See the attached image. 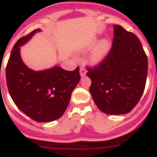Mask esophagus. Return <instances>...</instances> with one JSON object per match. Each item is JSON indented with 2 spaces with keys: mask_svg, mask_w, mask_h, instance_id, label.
<instances>
[{
  "mask_svg": "<svg viewBox=\"0 0 157 157\" xmlns=\"http://www.w3.org/2000/svg\"><path fill=\"white\" fill-rule=\"evenodd\" d=\"M86 72H87V70L85 67H81L80 68V74H81V76H86Z\"/></svg>",
  "mask_w": 157,
  "mask_h": 157,
  "instance_id": "1",
  "label": "esophagus"
}]
</instances>
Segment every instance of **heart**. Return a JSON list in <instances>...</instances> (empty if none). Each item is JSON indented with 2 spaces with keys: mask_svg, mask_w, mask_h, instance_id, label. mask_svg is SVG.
I'll return each instance as SVG.
<instances>
[{
  "mask_svg": "<svg viewBox=\"0 0 157 157\" xmlns=\"http://www.w3.org/2000/svg\"><path fill=\"white\" fill-rule=\"evenodd\" d=\"M96 42V40H94L90 44L89 48H91ZM110 50V43L107 39H102L98 41L90 54V62L93 65L101 63L104 60Z\"/></svg>",
  "mask_w": 157,
  "mask_h": 157,
  "instance_id": "b5f03b06",
  "label": "heart"
}]
</instances>
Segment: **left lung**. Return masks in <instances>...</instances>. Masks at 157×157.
<instances>
[{"label": "left lung", "mask_w": 157, "mask_h": 157, "mask_svg": "<svg viewBox=\"0 0 157 157\" xmlns=\"http://www.w3.org/2000/svg\"><path fill=\"white\" fill-rule=\"evenodd\" d=\"M112 49L102 63L87 67L94 102L101 112L126 114L139 103L147 76V58L140 40L121 26L114 25Z\"/></svg>", "instance_id": "left-lung-1"}]
</instances>
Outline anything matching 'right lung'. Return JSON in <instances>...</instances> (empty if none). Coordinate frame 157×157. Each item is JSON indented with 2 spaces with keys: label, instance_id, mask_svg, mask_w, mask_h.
I'll return each instance as SVG.
<instances>
[{
  "label": "right lung",
  "instance_id": "add662e5",
  "mask_svg": "<svg viewBox=\"0 0 157 157\" xmlns=\"http://www.w3.org/2000/svg\"><path fill=\"white\" fill-rule=\"evenodd\" d=\"M36 29L20 38L13 45L6 66V83L16 106L37 122H50L63 115L72 91L81 79L78 67L74 71L54 66L43 71H33L20 56V46L30 40Z\"/></svg>",
  "mask_w": 157,
  "mask_h": 157
}]
</instances>
